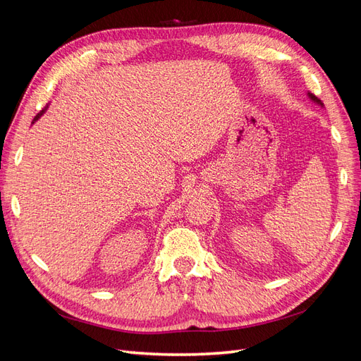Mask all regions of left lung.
Segmentation results:
<instances>
[{"label": "left lung", "mask_w": 361, "mask_h": 361, "mask_svg": "<svg viewBox=\"0 0 361 361\" xmlns=\"http://www.w3.org/2000/svg\"><path fill=\"white\" fill-rule=\"evenodd\" d=\"M307 96H309V97H310V99H312V101H313V102H316V104H318V105H321V106H324V104H322V102H321V101H319V99H318V97H316V96H314V94H312V93H307Z\"/></svg>", "instance_id": "1"}]
</instances>
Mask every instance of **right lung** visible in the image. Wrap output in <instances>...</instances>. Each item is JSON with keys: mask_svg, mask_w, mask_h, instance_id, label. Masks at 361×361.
Masks as SVG:
<instances>
[{"mask_svg": "<svg viewBox=\"0 0 361 361\" xmlns=\"http://www.w3.org/2000/svg\"><path fill=\"white\" fill-rule=\"evenodd\" d=\"M47 110H48V105H47L45 108H43V110H42V111H40V113H39V114H37V116L35 117V120H32V123H35V122H36V120H39V118H40V117H42L43 114H45V111H47Z\"/></svg>", "mask_w": 361, "mask_h": 361, "instance_id": "right-lung-1", "label": "right lung"}]
</instances>
